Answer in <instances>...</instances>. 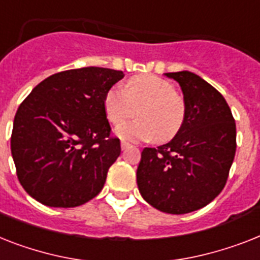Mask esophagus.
<instances>
[{
  "label": "esophagus",
  "instance_id": "1",
  "mask_svg": "<svg viewBox=\"0 0 260 260\" xmlns=\"http://www.w3.org/2000/svg\"><path fill=\"white\" fill-rule=\"evenodd\" d=\"M128 147H129V143H126V141H121V149H126L128 148Z\"/></svg>",
  "mask_w": 260,
  "mask_h": 260
}]
</instances>
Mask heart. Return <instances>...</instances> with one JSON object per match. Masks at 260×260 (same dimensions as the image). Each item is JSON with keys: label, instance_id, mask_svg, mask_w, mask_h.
<instances>
[{"label": "heart", "instance_id": "1", "mask_svg": "<svg viewBox=\"0 0 260 260\" xmlns=\"http://www.w3.org/2000/svg\"><path fill=\"white\" fill-rule=\"evenodd\" d=\"M104 111L113 125L136 115L140 119L119 126L116 135L128 141L172 140L185 119V101L168 80L153 75L131 77L125 89L115 85L104 96Z\"/></svg>", "mask_w": 260, "mask_h": 260}]
</instances>
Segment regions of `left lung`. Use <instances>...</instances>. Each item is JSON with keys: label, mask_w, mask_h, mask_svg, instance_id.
<instances>
[{"label": "left lung", "mask_w": 260, "mask_h": 260, "mask_svg": "<svg viewBox=\"0 0 260 260\" xmlns=\"http://www.w3.org/2000/svg\"><path fill=\"white\" fill-rule=\"evenodd\" d=\"M185 101L179 134L157 148H144L137 167L143 199L167 214L181 215L211 203L224 188L236 151V125L224 97L188 71L166 73Z\"/></svg>", "instance_id": "obj_1"}]
</instances>
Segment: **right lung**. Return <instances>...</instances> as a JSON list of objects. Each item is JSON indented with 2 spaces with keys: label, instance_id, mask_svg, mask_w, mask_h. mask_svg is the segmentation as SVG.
I'll return each mask as SVG.
<instances>
[{
  "label": "right lung",
  "instance_id": "right-lung-1",
  "mask_svg": "<svg viewBox=\"0 0 260 260\" xmlns=\"http://www.w3.org/2000/svg\"><path fill=\"white\" fill-rule=\"evenodd\" d=\"M123 77L121 71L99 67L64 71L21 103L10 148L17 178L33 199L71 208L100 193L121 152L111 136L104 96Z\"/></svg>",
  "mask_w": 260,
  "mask_h": 260
}]
</instances>
